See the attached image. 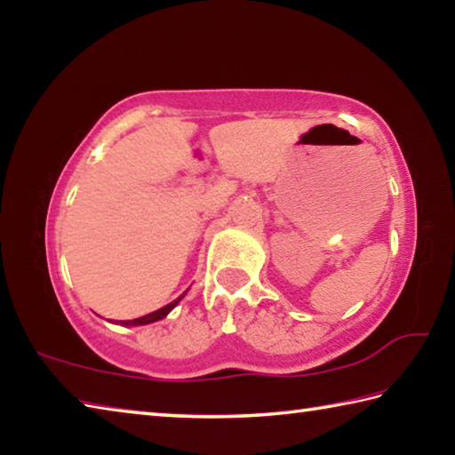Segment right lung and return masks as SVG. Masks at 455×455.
Listing matches in <instances>:
<instances>
[{
    "label": "right lung",
    "mask_w": 455,
    "mask_h": 455,
    "mask_svg": "<svg viewBox=\"0 0 455 455\" xmlns=\"http://www.w3.org/2000/svg\"><path fill=\"white\" fill-rule=\"evenodd\" d=\"M182 297H184V295H182ZM182 297L176 299V301H172L171 305L163 307V309H158V311H154V313H148V315H144V317H138V319H132V321H124V325H148V323H154V321L164 319L166 315L171 313L176 305H179V301H180Z\"/></svg>",
    "instance_id": "add662e5"
}]
</instances>
